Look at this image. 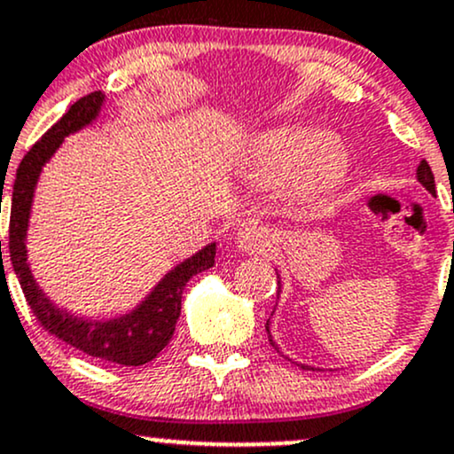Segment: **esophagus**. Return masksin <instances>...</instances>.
<instances>
[{
  "label": "esophagus",
  "mask_w": 454,
  "mask_h": 454,
  "mask_svg": "<svg viewBox=\"0 0 454 454\" xmlns=\"http://www.w3.org/2000/svg\"><path fill=\"white\" fill-rule=\"evenodd\" d=\"M237 247L246 254H267L276 246V235L258 222L243 223L237 231Z\"/></svg>",
  "instance_id": "esophagus-1"
}]
</instances>
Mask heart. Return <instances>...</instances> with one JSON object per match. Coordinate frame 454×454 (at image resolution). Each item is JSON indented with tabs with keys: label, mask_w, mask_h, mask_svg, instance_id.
Masks as SVG:
<instances>
[{
	"label": "heart",
	"mask_w": 454,
	"mask_h": 454,
	"mask_svg": "<svg viewBox=\"0 0 454 454\" xmlns=\"http://www.w3.org/2000/svg\"><path fill=\"white\" fill-rule=\"evenodd\" d=\"M351 163L347 144L317 127H286L256 139L243 176L254 185L295 183L303 193L325 192L345 178Z\"/></svg>",
	"instance_id": "1"
}]
</instances>
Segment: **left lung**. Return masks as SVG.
<instances>
[{
  "mask_svg": "<svg viewBox=\"0 0 454 454\" xmlns=\"http://www.w3.org/2000/svg\"><path fill=\"white\" fill-rule=\"evenodd\" d=\"M416 178H418V183H420L422 187H427V192L435 193V178H433V172H431L429 163L420 161V166H418V170H416ZM265 327H267V333H269V342H271V345L278 348V345H276V342H273V338H271V332H269V321H267ZM278 351H280V348H278ZM301 368H306V371H315V368L306 366V364H301Z\"/></svg>",
  "mask_w": 454,
  "mask_h": 454,
  "instance_id": "left-lung-1",
  "label": "left lung"
}]
</instances>
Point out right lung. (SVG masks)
<instances>
[{"label":"right lung","mask_w":454,"mask_h":454,"mask_svg":"<svg viewBox=\"0 0 454 454\" xmlns=\"http://www.w3.org/2000/svg\"><path fill=\"white\" fill-rule=\"evenodd\" d=\"M103 101H106L103 92H92L79 98L23 157L17 170V178H14L12 198H10L8 250L25 300H27L34 317L38 318L44 330L67 345L103 362L142 366L154 360L170 342L178 315H181L183 288H185L189 278L215 265V243H208L200 252H196L181 265L174 267L172 271H168L137 308H133L127 315L107 318V321L74 317L64 308H58L34 280L32 269L27 265V247H25L34 189H36L43 166L62 146L64 137L92 124L101 112Z\"/></svg>","instance_id":"1"}]
</instances>
